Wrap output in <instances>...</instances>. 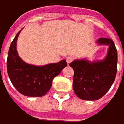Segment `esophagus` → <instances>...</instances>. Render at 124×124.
<instances>
[{
  "mask_svg": "<svg viewBox=\"0 0 124 124\" xmlns=\"http://www.w3.org/2000/svg\"><path fill=\"white\" fill-rule=\"evenodd\" d=\"M72 61H73V58L71 56H69V57L66 58V62H67L68 64H69Z\"/></svg>",
  "mask_w": 124,
  "mask_h": 124,
  "instance_id": "34e87169",
  "label": "esophagus"
}]
</instances>
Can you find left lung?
I'll list each match as a JSON object with an SVG mask.
<instances>
[{"instance_id":"8db88e82","label":"left lung","mask_w":124,"mask_h":124,"mask_svg":"<svg viewBox=\"0 0 124 124\" xmlns=\"http://www.w3.org/2000/svg\"><path fill=\"white\" fill-rule=\"evenodd\" d=\"M98 46H108L106 56L102 60L76 59L69 66L74 71L73 89L84 100H97L103 97L112 86L116 76L118 53L114 42L108 38H99Z\"/></svg>"}]
</instances>
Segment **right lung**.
<instances>
[{"mask_svg": "<svg viewBox=\"0 0 124 124\" xmlns=\"http://www.w3.org/2000/svg\"><path fill=\"white\" fill-rule=\"evenodd\" d=\"M22 29L12 41L7 59V71L10 80L18 92L27 97H42L52 86L53 79L67 66L65 59L43 66L26 63L16 50L17 39Z\"/></svg>", "mask_w": 124, "mask_h": 124, "instance_id": "1", "label": "right lung"}]
</instances>
